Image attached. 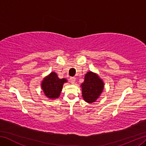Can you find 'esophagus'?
<instances>
[{
    "instance_id": "obj_1",
    "label": "esophagus",
    "mask_w": 146,
    "mask_h": 146,
    "mask_svg": "<svg viewBox=\"0 0 146 146\" xmlns=\"http://www.w3.org/2000/svg\"><path fill=\"white\" fill-rule=\"evenodd\" d=\"M70 79V82H71V84L75 83V80H76V78L75 77H71Z\"/></svg>"
}]
</instances>
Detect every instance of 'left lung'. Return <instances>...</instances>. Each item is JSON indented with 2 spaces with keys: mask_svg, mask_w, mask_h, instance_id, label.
I'll return each instance as SVG.
<instances>
[{
  "mask_svg": "<svg viewBox=\"0 0 146 146\" xmlns=\"http://www.w3.org/2000/svg\"><path fill=\"white\" fill-rule=\"evenodd\" d=\"M81 87L84 99L88 103H92L99 97L104 89V83L97 75L90 71L86 74Z\"/></svg>",
  "mask_w": 146,
  "mask_h": 146,
  "instance_id": "1",
  "label": "left lung"
}]
</instances>
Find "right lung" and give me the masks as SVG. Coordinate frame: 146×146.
Here are the masks:
<instances>
[{
  "instance_id": "add662e5",
  "label": "right lung",
  "mask_w": 146,
  "mask_h": 146,
  "mask_svg": "<svg viewBox=\"0 0 146 146\" xmlns=\"http://www.w3.org/2000/svg\"><path fill=\"white\" fill-rule=\"evenodd\" d=\"M66 82V79L58 78L57 75L53 72L44 79L41 86L46 97L55 99L59 97L64 83Z\"/></svg>"
}]
</instances>
